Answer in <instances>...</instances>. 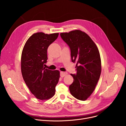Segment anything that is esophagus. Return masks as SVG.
Wrapping results in <instances>:
<instances>
[{"label": "esophagus", "mask_w": 126, "mask_h": 126, "mask_svg": "<svg viewBox=\"0 0 126 126\" xmlns=\"http://www.w3.org/2000/svg\"><path fill=\"white\" fill-rule=\"evenodd\" d=\"M67 72H61L60 74V76H61V77H64V76H66V75H67Z\"/></svg>", "instance_id": "obj_1"}]
</instances>
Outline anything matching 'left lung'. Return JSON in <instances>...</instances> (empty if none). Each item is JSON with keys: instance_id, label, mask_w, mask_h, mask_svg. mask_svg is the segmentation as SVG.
Returning a JSON list of instances; mask_svg holds the SVG:
<instances>
[{"instance_id": "8db88e82", "label": "left lung", "mask_w": 126, "mask_h": 126, "mask_svg": "<svg viewBox=\"0 0 126 126\" xmlns=\"http://www.w3.org/2000/svg\"><path fill=\"white\" fill-rule=\"evenodd\" d=\"M63 40L71 50L72 62L76 63V74H71L74 81L69 86L73 97L86 100L94 91L101 73V61L99 50L93 41L79 30L61 33Z\"/></svg>"}]
</instances>
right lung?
<instances>
[{
    "label": "right lung",
    "mask_w": 126,
    "mask_h": 126,
    "mask_svg": "<svg viewBox=\"0 0 126 126\" xmlns=\"http://www.w3.org/2000/svg\"><path fill=\"white\" fill-rule=\"evenodd\" d=\"M58 35V33H34L27 40L22 50L21 69L23 78L31 92L39 100L49 99L55 93L59 71L46 69L44 66L48 59V47Z\"/></svg>",
    "instance_id": "right-lung-1"
}]
</instances>
